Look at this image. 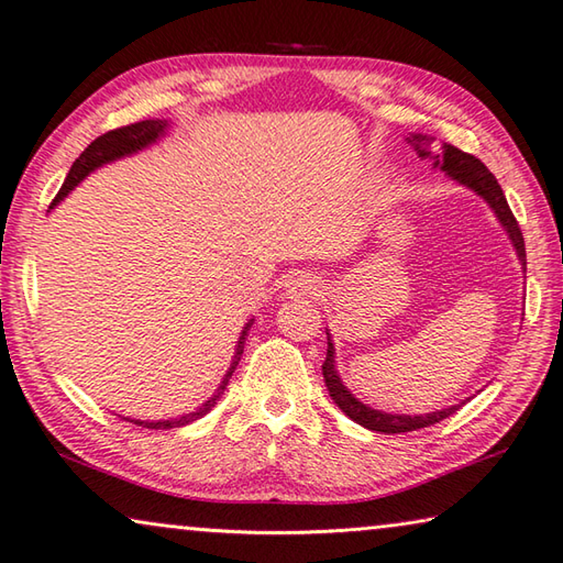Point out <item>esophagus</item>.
<instances>
[{"instance_id":"34e87169","label":"esophagus","mask_w":563,"mask_h":563,"mask_svg":"<svg viewBox=\"0 0 563 563\" xmlns=\"http://www.w3.org/2000/svg\"><path fill=\"white\" fill-rule=\"evenodd\" d=\"M288 290L292 295H307V297H314L321 292V280L312 273H297L288 280Z\"/></svg>"}]
</instances>
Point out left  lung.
Masks as SVG:
<instances>
[{"label": "left lung", "instance_id": "left-lung-1", "mask_svg": "<svg viewBox=\"0 0 563 563\" xmlns=\"http://www.w3.org/2000/svg\"><path fill=\"white\" fill-rule=\"evenodd\" d=\"M409 142L416 147V152L421 154V157H428V154H430L428 147H430V142H433V137L418 133V135H411ZM433 159H435V166H440L442 172H448L452 178H457L460 184L476 190V194H479L488 202V206L494 208L496 218L500 220V224L506 227L508 236L512 239V246L518 249L520 261L528 263V261H525V239H522V232H520V224H518L516 214H512V210L508 206V200L504 196V188L498 186L496 176L486 169L484 162L476 159L474 154H466V152L452 147V145H442V154H438V157H433ZM321 373H324L327 389L331 394V399L339 404V409L349 418H353L355 423L375 430V433H411V430L428 428V426H435L440 421H445L448 416H452L454 411L460 409V406H450V409H442V411L428 413V416H397V413H385V411L369 409V406L357 401L353 394L341 385V379L336 375V367H333V343H331V339H329L324 363H321Z\"/></svg>", "mask_w": 563, "mask_h": 563}]
</instances>
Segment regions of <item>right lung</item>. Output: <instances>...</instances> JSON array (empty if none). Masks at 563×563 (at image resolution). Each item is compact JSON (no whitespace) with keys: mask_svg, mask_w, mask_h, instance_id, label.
<instances>
[{"mask_svg":"<svg viewBox=\"0 0 563 563\" xmlns=\"http://www.w3.org/2000/svg\"><path fill=\"white\" fill-rule=\"evenodd\" d=\"M164 128H166V121H140V123H130V125L115 128V130H109V133L99 135L97 140L91 142V145H89L87 150H84V152L79 154L77 162L71 164V169H69V174H67V178H65V184H63V188L57 190V196L53 198L51 206H57V202L63 200V198L69 194V190L81 181L84 176L97 169V166H101V164H106V162H113V159H118V157H125V154H133V152L142 150V147H147L150 142H154V140H157V137L164 133ZM249 329H251V324H246V329L242 331V339H239L232 367H230V373L224 375L220 389L214 391L212 397H210L206 404H202L198 411L186 413V416H181V418H172V421H135V423L142 426V428H154V430L181 428V426H186V423L198 421V418L206 416L208 411H212V406L218 404V399L224 394L227 382H230V377H232V373L236 369L239 361H242V353H244V343H246Z\"/></svg>","mask_w":563,"mask_h":563,"instance_id":"right-lung-1","label":"right lung"}]
</instances>
